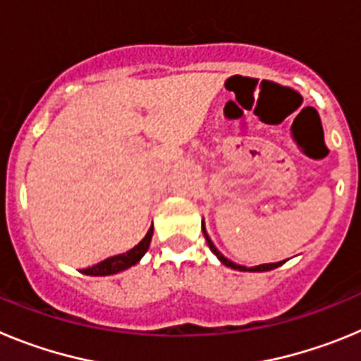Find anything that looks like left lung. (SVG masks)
Here are the masks:
<instances>
[{
  "label": "left lung",
  "instance_id": "8db88e82",
  "mask_svg": "<svg viewBox=\"0 0 361 361\" xmlns=\"http://www.w3.org/2000/svg\"><path fill=\"white\" fill-rule=\"evenodd\" d=\"M202 233H204V237H206V242H208L209 250H212L213 253L216 255V258H219L220 262L224 264V266L231 267V269H238V271H271V269H275V267L282 266V264L286 262V260H282V262H275V264H260V266H255V267H245V266H238V264L231 262V260H229V258H226L224 255H222V253H220L219 250H216V247H215V244H213V242H212V238L208 237V233H206V228H204V226H202Z\"/></svg>",
  "mask_w": 361,
  "mask_h": 361
}]
</instances>
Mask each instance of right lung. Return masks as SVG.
Segmentation results:
<instances>
[{
  "instance_id": "add662e5",
  "label": "right lung",
  "mask_w": 361,
  "mask_h": 361,
  "mask_svg": "<svg viewBox=\"0 0 361 361\" xmlns=\"http://www.w3.org/2000/svg\"><path fill=\"white\" fill-rule=\"evenodd\" d=\"M152 235H153V224L152 228L148 229V233H146V237L142 238L135 247H132V250L126 251V253H121V255H116V257L106 258V260L95 264V266L81 269V273L90 276H108V275H116V273H119V271H124V269H128V267L135 266V264L145 257L146 251H148L149 242H152Z\"/></svg>"
}]
</instances>
